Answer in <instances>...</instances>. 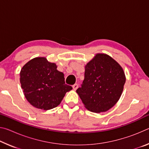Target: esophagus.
I'll return each mask as SVG.
<instances>
[{"label":"esophagus","mask_w":149,"mask_h":149,"mask_svg":"<svg viewBox=\"0 0 149 149\" xmlns=\"http://www.w3.org/2000/svg\"><path fill=\"white\" fill-rule=\"evenodd\" d=\"M72 87H73V89H74V90L75 91L78 88V85L77 84H75L74 85H73Z\"/></svg>","instance_id":"obj_1"}]
</instances>
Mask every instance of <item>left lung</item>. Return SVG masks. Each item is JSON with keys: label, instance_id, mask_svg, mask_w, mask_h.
Wrapping results in <instances>:
<instances>
[{"label": "left lung", "instance_id": "obj_1", "mask_svg": "<svg viewBox=\"0 0 149 149\" xmlns=\"http://www.w3.org/2000/svg\"><path fill=\"white\" fill-rule=\"evenodd\" d=\"M85 78L76 92L91 112H106L122 95L125 75L121 65L108 55L97 54L85 66Z\"/></svg>", "mask_w": 149, "mask_h": 149}]
</instances>
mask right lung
I'll return each mask as SVG.
<instances>
[{"instance_id": "1", "label": "right lung", "mask_w": 149, "mask_h": 149, "mask_svg": "<svg viewBox=\"0 0 149 149\" xmlns=\"http://www.w3.org/2000/svg\"><path fill=\"white\" fill-rule=\"evenodd\" d=\"M54 63L37 57L25 64L20 72V84L25 97L39 109L47 110L58 106L72 87L65 84L64 75Z\"/></svg>"}]
</instances>
